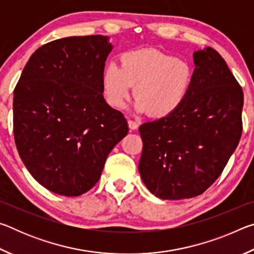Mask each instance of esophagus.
<instances>
[{"instance_id":"34e87169","label":"esophagus","mask_w":254,"mask_h":254,"mask_svg":"<svg viewBox=\"0 0 254 254\" xmlns=\"http://www.w3.org/2000/svg\"><path fill=\"white\" fill-rule=\"evenodd\" d=\"M127 126H128V128H130V130H136L137 127H139V124H137L134 121H132V120H128Z\"/></svg>"}]
</instances>
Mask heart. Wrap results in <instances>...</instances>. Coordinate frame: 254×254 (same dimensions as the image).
I'll return each mask as SVG.
<instances>
[{
	"label": "heart",
	"mask_w": 254,
	"mask_h": 254,
	"mask_svg": "<svg viewBox=\"0 0 254 254\" xmlns=\"http://www.w3.org/2000/svg\"><path fill=\"white\" fill-rule=\"evenodd\" d=\"M121 65L110 63L102 72V89L107 104L122 109L133 93L134 109L152 118L169 117L187 100L194 68L185 58L154 49L126 51Z\"/></svg>",
	"instance_id": "obj_1"
}]
</instances>
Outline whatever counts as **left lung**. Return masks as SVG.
Here are the masks:
<instances>
[{"label": "left lung", "instance_id": "1", "mask_svg": "<svg viewBox=\"0 0 254 254\" xmlns=\"http://www.w3.org/2000/svg\"><path fill=\"white\" fill-rule=\"evenodd\" d=\"M190 93L169 117L143 123L139 171L161 199L198 196L222 174L242 134L243 91L216 50H197Z\"/></svg>", "mask_w": 254, "mask_h": 254}]
</instances>
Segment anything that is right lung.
Listing matches in <instances>:
<instances>
[{"label":"right lung","instance_id":"1","mask_svg":"<svg viewBox=\"0 0 254 254\" xmlns=\"http://www.w3.org/2000/svg\"><path fill=\"white\" fill-rule=\"evenodd\" d=\"M109 37H68L31 55L13 97L20 158L48 190L79 196L95 186L109 153L127 134L121 112L102 95Z\"/></svg>","mask_w":254,"mask_h":254}]
</instances>
